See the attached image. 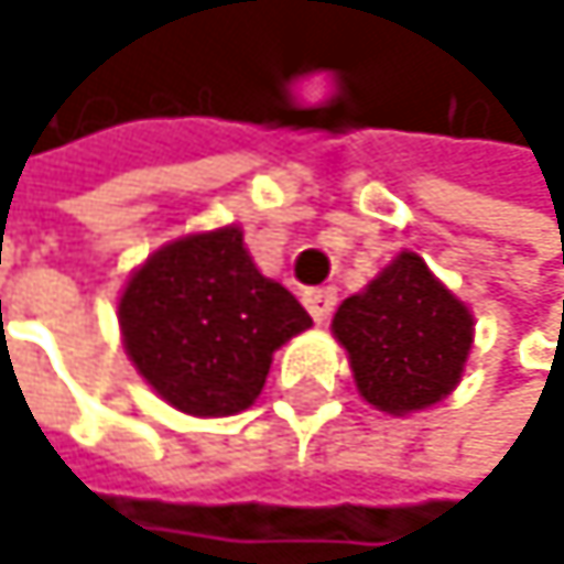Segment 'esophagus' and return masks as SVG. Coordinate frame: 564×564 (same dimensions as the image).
Masks as SVG:
<instances>
[{"label":"esophagus","instance_id":"esophagus-1","mask_svg":"<svg viewBox=\"0 0 564 564\" xmlns=\"http://www.w3.org/2000/svg\"><path fill=\"white\" fill-rule=\"evenodd\" d=\"M335 304H338L335 288H314V291H304V307L311 311V317H314L317 324H324V321L332 317Z\"/></svg>","mask_w":564,"mask_h":564}]
</instances>
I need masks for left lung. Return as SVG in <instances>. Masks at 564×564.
<instances>
[{"label":"left lung","mask_w":564,"mask_h":564,"mask_svg":"<svg viewBox=\"0 0 564 564\" xmlns=\"http://www.w3.org/2000/svg\"><path fill=\"white\" fill-rule=\"evenodd\" d=\"M332 332L348 351L361 399L405 416L457 389L474 345V314L423 257L402 250L361 294L341 301Z\"/></svg>","instance_id":"left-lung-1"}]
</instances>
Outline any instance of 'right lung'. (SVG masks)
Returning a JSON list of instances; mask_svg holds the SVG:
<instances>
[{
  "mask_svg": "<svg viewBox=\"0 0 564 564\" xmlns=\"http://www.w3.org/2000/svg\"><path fill=\"white\" fill-rule=\"evenodd\" d=\"M138 376L188 416H232L260 395L273 351L311 328L297 297L263 276L240 226L151 253L118 301Z\"/></svg>",
  "mask_w": 564,
  "mask_h": 564,
  "instance_id": "add662e5",
  "label": "right lung"
}]
</instances>
